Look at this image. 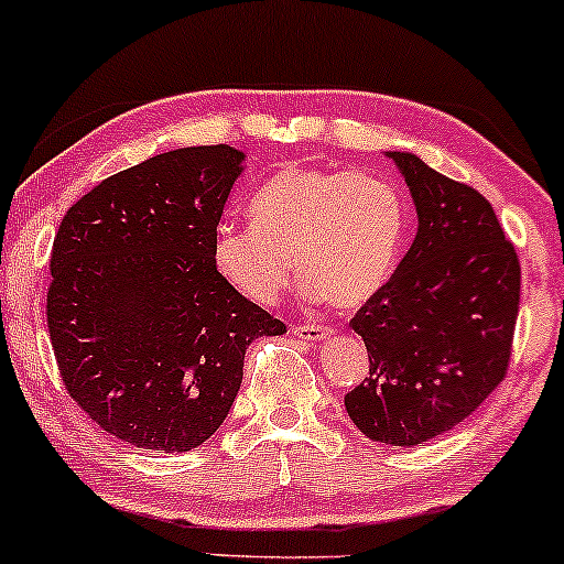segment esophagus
Listing matches in <instances>:
<instances>
[{"mask_svg":"<svg viewBox=\"0 0 564 564\" xmlns=\"http://www.w3.org/2000/svg\"><path fill=\"white\" fill-rule=\"evenodd\" d=\"M292 334L303 338V341H323V338L330 336V330L323 326H313V323H305V326H292Z\"/></svg>","mask_w":564,"mask_h":564,"instance_id":"esophagus-1","label":"esophagus"}]
</instances>
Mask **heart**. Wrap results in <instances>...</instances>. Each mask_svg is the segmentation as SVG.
Instances as JSON below:
<instances>
[{
  "label": "heart",
  "mask_w": 564,
  "mask_h": 564,
  "mask_svg": "<svg viewBox=\"0 0 564 564\" xmlns=\"http://www.w3.org/2000/svg\"><path fill=\"white\" fill-rule=\"evenodd\" d=\"M249 218L220 226L213 241V264L230 288L259 305L276 303L297 267L307 295L354 307L395 269L405 199L384 176L290 166L253 192Z\"/></svg>",
  "instance_id": "obj_1"
}]
</instances>
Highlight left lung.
Masks as SVG:
<instances>
[{
    "label": "left lung",
    "mask_w": 564,
    "mask_h": 564,
    "mask_svg": "<svg viewBox=\"0 0 564 564\" xmlns=\"http://www.w3.org/2000/svg\"><path fill=\"white\" fill-rule=\"evenodd\" d=\"M411 189L419 230L395 274L361 305L369 377L344 398L372 442L415 446L467 419L503 382L521 267L480 192L408 151H384Z\"/></svg>",
    "instance_id": "obj_1"
}]
</instances>
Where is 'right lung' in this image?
Here are the masks:
<instances>
[{"label": "right lung", "mask_w": 564, "mask_h": 564, "mask_svg": "<svg viewBox=\"0 0 564 564\" xmlns=\"http://www.w3.org/2000/svg\"><path fill=\"white\" fill-rule=\"evenodd\" d=\"M243 161L226 143L159 153L97 184L53 241L61 377L99 429L138 449L207 442L241 388L249 344L288 330L213 264Z\"/></svg>", "instance_id": "obj_1"}]
</instances>
